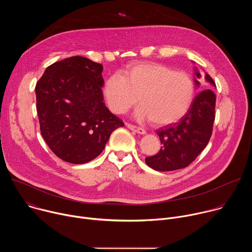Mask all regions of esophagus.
Returning <instances> with one entry per match:
<instances>
[{
  "instance_id": "obj_1",
  "label": "esophagus",
  "mask_w": 252,
  "mask_h": 252,
  "mask_svg": "<svg viewBox=\"0 0 252 252\" xmlns=\"http://www.w3.org/2000/svg\"><path fill=\"white\" fill-rule=\"evenodd\" d=\"M126 126L130 129V130H133L137 133H140V134H145L146 133V129H143L142 127H139V126H136L134 125H131V124H128V123H126Z\"/></svg>"
}]
</instances>
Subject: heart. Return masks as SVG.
<instances>
[{
  "label": "heart",
  "instance_id": "obj_1",
  "mask_svg": "<svg viewBox=\"0 0 252 252\" xmlns=\"http://www.w3.org/2000/svg\"><path fill=\"white\" fill-rule=\"evenodd\" d=\"M109 109L123 115L138 101L136 111L140 120H152L155 125L165 126L183 118L193 101L195 86L185 71L155 62L133 63L119 75L107 78L102 88Z\"/></svg>",
  "mask_w": 252,
  "mask_h": 252
}]
</instances>
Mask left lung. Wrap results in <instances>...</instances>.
Returning <instances> with one entry per match:
<instances>
[{
  "label": "left lung",
  "mask_w": 252,
  "mask_h": 252,
  "mask_svg": "<svg viewBox=\"0 0 252 252\" xmlns=\"http://www.w3.org/2000/svg\"><path fill=\"white\" fill-rule=\"evenodd\" d=\"M197 79L201 75L196 70ZM205 80L215 87L212 78L205 74ZM197 86L200 83L195 79ZM217 96L211 89L200 92L188 113L179 122L160 127L158 134L162 147L153 157L146 158L147 164L159 171H170L189 166L205 149L212 133L215 119Z\"/></svg>",
  "instance_id": "obj_1"
}]
</instances>
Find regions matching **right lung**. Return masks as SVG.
Segmentation results:
<instances>
[{"mask_svg": "<svg viewBox=\"0 0 252 252\" xmlns=\"http://www.w3.org/2000/svg\"><path fill=\"white\" fill-rule=\"evenodd\" d=\"M102 64L75 56L49 65L35 85L41 133L61 159L95 158L123 121L105 106Z\"/></svg>", "mask_w": 252, "mask_h": 252, "instance_id": "1", "label": "right lung"}]
</instances>
